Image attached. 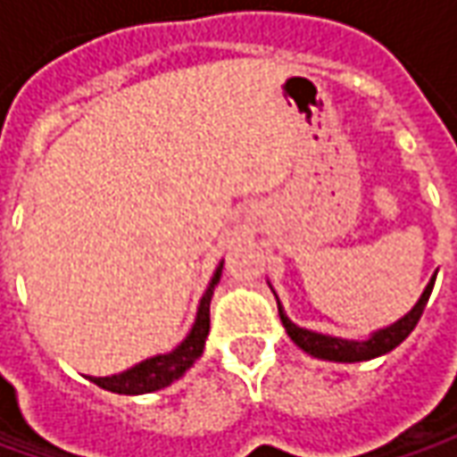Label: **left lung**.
<instances>
[{
	"label": "left lung",
	"instance_id": "obj_1",
	"mask_svg": "<svg viewBox=\"0 0 457 457\" xmlns=\"http://www.w3.org/2000/svg\"><path fill=\"white\" fill-rule=\"evenodd\" d=\"M435 277H437V272L432 274L428 287L422 290L420 300L414 303V307L407 315H402V318L395 320L392 325H384V328H378L374 333H369V338H363V341L341 338V336H325V333H315V330L300 328V325H295L290 318H287L285 307L279 305V297H277V295H274V297H277V307H279L282 325H285L287 336H290L292 343H295L297 348H303L305 353L315 356V359L338 361V363H356V361H371L377 359V356L389 353V351H395L396 345L412 333L414 325L420 320V315H422V310H425L428 300H430ZM270 287H272V285H270Z\"/></svg>",
	"mask_w": 457,
	"mask_h": 457
}]
</instances>
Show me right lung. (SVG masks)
Wrapping results in <instances>:
<instances>
[{
    "mask_svg": "<svg viewBox=\"0 0 457 457\" xmlns=\"http://www.w3.org/2000/svg\"><path fill=\"white\" fill-rule=\"evenodd\" d=\"M220 270H223V262L216 267V272L211 277L208 287L203 292L201 303H198V312H195V323H193V328L187 330V336L172 351L139 361V363H134L132 369L112 374V377L88 378L96 386L106 389V392L129 396L150 395V392L165 389L172 381H178L195 361L201 359L203 348H205V338H208V330H211V297H213V290L219 285Z\"/></svg>",
    "mask_w": 457,
    "mask_h": 457,
    "instance_id": "obj_1",
    "label": "right lung"
}]
</instances>
